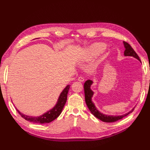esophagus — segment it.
Instances as JSON below:
<instances>
[{
	"instance_id": "obj_1",
	"label": "esophagus",
	"mask_w": 150,
	"mask_h": 150,
	"mask_svg": "<svg viewBox=\"0 0 150 150\" xmlns=\"http://www.w3.org/2000/svg\"><path fill=\"white\" fill-rule=\"evenodd\" d=\"M78 81H80V82H84V78L82 77H79L78 78Z\"/></svg>"
}]
</instances>
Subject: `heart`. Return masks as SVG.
Segmentation results:
<instances>
[{
    "label": "heart",
    "instance_id": "1",
    "mask_svg": "<svg viewBox=\"0 0 150 150\" xmlns=\"http://www.w3.org/2000/svg\"><path fill=\"white\" fill-rule=\"evenodd\" d=\"M105 48V45L103 43H95L92 44L91 46L89 47L87 51V56L89 58H92L94 57L103 52Z\"/></svg>",
    "mask_w": 150,
    "mask_h": 150
}]
</instances>
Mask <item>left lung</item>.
<instances>
[{"label": "left lung", "mask_w": 150, "mask_h": 150, "mask_svg": "<svg viewBox=\"0 0 150 150\" xmlns=\"http://www.w3.org/2000/svg\"><path fill=\"white\" fill-rule=\"evenodd\" d=\"M123 43H124V47H125V51H124V55L133 57L134 58L138 59L139 61H141V59H140L139 57L138 56L137 54L136 53L134 50L132 48V46H130L128 42H124V41L123 42ZM92 84H93V81L91 80H88L85 82V83L84 84L85 101H86V103L87 104L88 108H89V110H90L91 113L93 114L95 117H97V119H100V120L103 121V122H113L120 119H122L123 117L127 116L130 113H132L133 111V110H134V108H133V109H132V110L130 111L129 112L124 114L123 115H119V116L108 115H105L100 113V111L97 109V108L95 107V104L91 100V98L93 97V91L91 90V88H90Z\"/></svg>", "instance_id": "left-lung-1"}]
</instances>
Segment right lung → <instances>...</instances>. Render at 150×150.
<instances>
[{"label": "right lung", "instance_id": "right-lung-1", "mask_svg": "<svg viewBox=\"0 0 150 150\" xmlns=\"http://www.w3.org/2000/svg\"><path fill=\"white\" fill-rule=\"evenodd\" d=\"M70 85H68L64 89V90L60 93L58 101L55 106L52 108V110L47 111L46 113H44L41 116L39 117H31L28 116L26 115L21 113L17 109L18 113L21 115L22 117H23L25 120L30 122H32L34 123H39V124H44V123H50L52 121L54 120L55 119L58 117L60 113H61L64 106L66 103L67 100V95L69 89Z\"/></svg>", "mask_w": 150, "mask_h": 150}]
</instances>
